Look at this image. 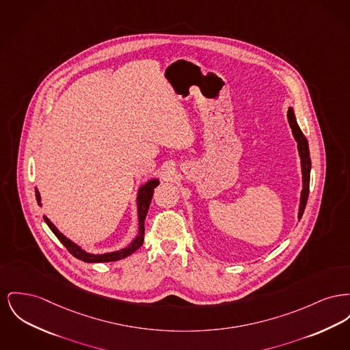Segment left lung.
Returning a JSON list of instances; mask_svg holds the SVG:
<instances>
[{
  "instance_id": "obj_1",
  "label": "left lung",
  "mask_w": 350,
  "mask_h": 350,
  "mask_svg": "<svg viewBox=\"0 0 350 350\" xmlns=\"http://www.w3.org/2000/svg\"><path fill=\"white\" fill-rule=\"evenodd\" d=\"M288 123L292 128V133L295 136V140L297 142V149L301 159V172H303V191H301V200H300V208H299V219H301L304 208L307 205L309 196V178H310V156H309L308 142L299 128L293 109L289 107L288 109Z\"/></svg>"
}]
</instances>
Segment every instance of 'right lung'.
Wrapping results in <instances>:
<instances>
[{
  "instance_id": "add662e5",
  "label": "right lung",
  "mask_w": 350,
  "mask_h": 350,
  "mask_svg": "<svg viewBox=\"0 0 350 350\" xmlns=\"http://www.w3.org/2000/svg\"><path fill=\"white\" fill-rule=\"evenodd\" d=\"M159 185V180H152L149 183H146L139 191V197H137V202H139V235L136 237V239L129 245L128 247H125L120 251H115V252H108V254H103V255H92V254H88L85 252L84 250H82L81 247L75 243H72L70 239H67L62 232L58 231V228L54 226L46 217H43L44 222L47 224V226L50 227V230L55 234V237L62 242L63 246L66 247L68 250L70 254H72L75 258H78L79 260L83 262H87V263H105V262H116V260H120L123 258L129 256L131 254H133L137 248L143 246V242H144V224L145 218H146V214H148V210H149V206L152 202V197H153V193H154V187ZM36 198L38 201V204L41 205V196H40V191L37 190L36 187Z\"/></svg>"
}]
</instances>
